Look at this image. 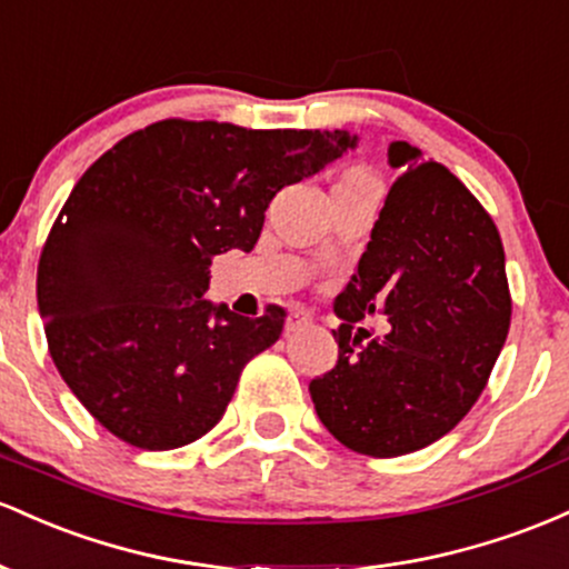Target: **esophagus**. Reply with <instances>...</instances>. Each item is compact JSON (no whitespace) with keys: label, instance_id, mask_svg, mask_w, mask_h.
Segmentation results:
<instances>
[{"label":"esophagus","instance_id":"34e87169","mask_svg":"<svg viewBox=\"0 0 569 569\" xmlns=\"http://www.w3.org/2000/svg\"><path fill=\"white\" fill-rule=\"evenodd\" d=\"M315 322V317L309 315L306 309H292V315L287 317V330H303Z\"/></svg>","mask_w":569,"mask_h":569}]
</instances>
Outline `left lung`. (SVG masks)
Returning a JSON list of instances; mask_svg holds the SVG:
<instances>
[{
  "label": "left lung",
  "mask_w": 569,
  "mask_h": 569,
  "mask_svg": "<svg viewBox=\"0 0 569 569\" xmlns=\"http://www.w3.org/2000/svg\"><path fill=\"white\" fill-rule=\"evenodd\" d=\"M387 156L400 177L333 303L338 362L309 385L330 436L379 459L455 430L510 328L506 252L487 209L417 147L392 142ZM370 313L388 317L385 337L356 328Z\"/></svg>",
  "instance_id": "1"
}]
</instances>
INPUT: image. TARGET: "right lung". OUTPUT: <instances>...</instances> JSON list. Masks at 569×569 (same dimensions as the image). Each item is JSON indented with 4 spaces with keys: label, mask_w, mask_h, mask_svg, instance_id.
<instances>
[{
    "label": "right lung",
    "mask_w": 569,
    "mask_h": 569,
    "mask_svg": "<svg viewBox=\"0 0 569 569\" xmlns=\"http://www.w3.org/2000/svg\"><path fill=\"white\" fill-rule=\"evenodd\" d=\"M347 131H254L158 120L96 161L56 217L37 306L61 379L114 438L180 449L207 436L284 309L239 317L203 301L209 266L250 252L266 209L341 158Z\"/></svg>",
    "instance_id": "add662e5"
}]
</instances>
